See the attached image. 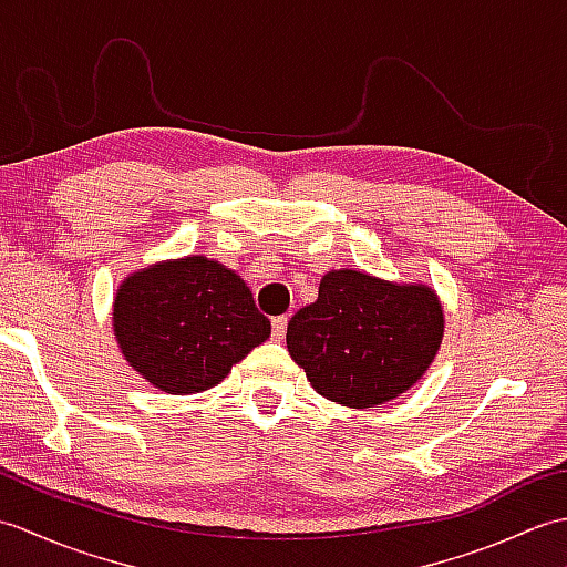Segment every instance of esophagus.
<instances>
[{
    "mask_svg": "<svg viewBox=\"0 0 567 567\" xmlns=\"http://www.w3.org/2000/svg\"><path fill=\"white\" fill-rule=\"evenodd\" d=\"M287 323H290V319H287V317H275L272 319V341H282L285 339Z\"/></svg>",
    "mask_w": 567,
    "mask_h": 567,
    "instance_id": "1",
    "label": "esophagus"
}]
</instances>
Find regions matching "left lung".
<instances>
[{
    "instance_id": "8db88e82",
    "label": "left lung",
    "mask_w": 567,
    "mask_h": 567,
    "mask_svg": "<svg viewBox=\"0 0 567 567\" xmlns=\"http://www.w3.org/2000/svg\"><path fill=\"white\" fill-rule=\"evenodd\" d=\"M443 336L439 297L358 270L323 275L319 299L287 323V348L319 394L365 409L424 375Z\"/></svg>"
}]
</instances>
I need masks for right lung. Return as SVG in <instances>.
Returning <instances> with one entry per match:
<instances>
[{"label": "right lung", "mask_w": 567, "mask_h": 567, "mask_svg": "<svg viewBox=\"0 0 567 567\" xmlns=\"http://www.w3.org/2000/svg\"><path fill=\"white\" fill-rule=\"evenodd\" d=\"M114 333L155 388L192 394L219 384L268 339L270 321L236 272L192 256L131 275L114 299Z\"/></svg>", "instance_id": "1"}]
</instances>
